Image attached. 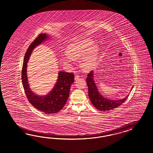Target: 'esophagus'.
<instances>
[{
  "label": "esophagus",
  "instance_id": "34e87169",
  "mask_svg": "<svg viewBox=\"0 0 153 153\" xmlns=\"http://www.w3.org/2000/svg\"><path fill=\"white\" fill-rule=\"evenodd\" d=\"M79 78V75H76L75 77V80L78 79V78Z\"/></svg>",
  "mask_w": 153,
  "mask_h": 153
}]
</instances>
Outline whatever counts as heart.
I'll list each match as a JSON object with an SVG mask.
<instances>
[{"instance_id": "1", "label": "heart", "mask_w": 153, "mask_h": 153, "mask_svg": "<svg viewBox=\"0 0 153 153\" xmlns=\"http://www.w3.org/2000/svg\"><path fill=\"white\" fill-rule=\"evenodd\" d=\"M94 41L90 38H86L75 41L68 46L67 53L62 57L65 65H69L72 60L81 58L80 65L85 71H90L96 63L100 48L98 45L94 44Z\"/></svg>"}]
</instances>
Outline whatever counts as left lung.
<instances>
[{"mask_svg": "<svg viewBox=\"0 0 153 153\" xmlns=\"http://www.w3.org/2000/svg\"><path fill=\"white\" fill-rule=\"evenodd\" d=\"M94 71H91L87 75L86 82L88 88V96L94 107L99 111H108L118 107L124 103L129 94L123 99L119 100H109L102 96L98 91L96 83L94 81ZM133 87H131V91Z\"/></svg>", "mask_w": 153, "mask_h": 153, "instance_id": "8db88e82", "label": "left lung"}]
</instances>
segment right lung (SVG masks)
Returning a JSON list of instances; mask_svg holds the SVG:
<instances>
[{
	"instance_id": "1",
	"label": "right lung",
	"mask_w": 153,
	"mask_h": 153,
	"mask_svg": "<svg viewBox=\"0 0 153 153\" xmlns=\"http://www.w3.org/2000/svg\"><path fill=\"white\" fill-rule=\"evenodd\" d=\"M48 38L47 34H40L30 44L24 59L22 79L26 97L30 103L41 112H44L46 114H50L59 112L66 104L75 77L72 73L59 71L56 83L48 94L45 96L37 95L31 90L27 76V63L33 50Z\"/></svg>"
}]
</instances>
